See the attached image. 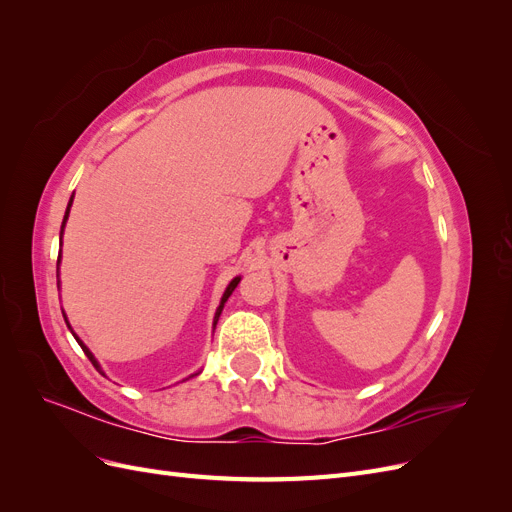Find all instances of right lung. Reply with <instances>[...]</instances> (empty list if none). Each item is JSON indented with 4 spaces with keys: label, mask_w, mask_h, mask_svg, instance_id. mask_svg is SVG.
<instances>
[{
    "label": "right lung",
    "mask_w": 512,
    "mask_h": 512,
    "mask_svg": "<svg viewBox=\"0 0 512 512\" xmlns=\"http://www.w3.org/2000/svg\"><path fill=\"white\" fill-rule=\"evenodd\" d=\"M72 200H74V194L70 196V203H68V209H66V215H64V222H61V230H59V239L61 237H64V228H66V222H68V215H70V207H72ZM59 262H61V252H59V258H57V265H59ZM241 282V275H237L235 277V280H232L228 286H226V290H224V294H222V301H220V305H218V309H215V316H213V329H215V324H218V320H220V314H222V309H224V303L228 301V297H230V294H232V290H235L237 288V284ZM64 320H66V324H68V329L72 331V327H70V322H68V318H66V314H64ZM72 335H74V339H76V342H79V346L83 348V352L87 354V359L91 361V363H94V367L100 371V374L104 376V371H102V367H100V363L96 361V356L94 354H91V350L81 342V339H79V335H76L74 331H72ZM198 374H200V371H198ZM198 374H192L190 378H194V376H198Z\"/></svg>",
    "instance_id": "obj_1"
}]
</instances>
